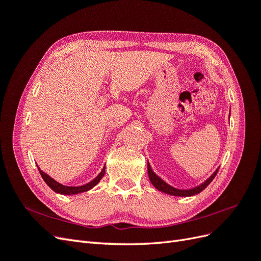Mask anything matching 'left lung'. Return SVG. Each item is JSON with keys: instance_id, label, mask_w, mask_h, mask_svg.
Segmentation results:
<instances>
[{"instance_id": "1", "label": "left lung", "mask_w": 261, "mask_h": 261, "mask_svg": "<svg viewBox=\"0 0 261 261\" xmlns=\"http://www.w3.org/2000/svg\"><path fill=\"white\" fill-rule=\"evenodd\" d=\"M219 169L216 170V172L213 173V174L206 180L203 181L202 184H200L199 186L191 188V189H177L172 187L171 185H169L168 183H165L163 179H161L159 176H158L155 173L151 170V167H150V164L148 163V175H149V179L151 181L152 185L156 188L159 189V191L165 193V194H169V195H173V196H180V197H187V196H193L196 194H199L200 192H202L204 188H206L211 181L212 179L216 177L217 173H218Z\"/></svg>"}]
</instances>
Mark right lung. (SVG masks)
<instances>
[{
  "instance_id": "1",
  "label": "right lung",
  "mask_w": 261,
  "mask_h": 261,
  "mask_svg": "<svg viewBox=\"0 0 261 261\" xmlns=\"http://www.w3.org/2000/svg\"><path fill=\"white\" fill-rule=\"evenodd\" d=\"M38 170H39V172H40V174H41L43 180L45 181L46 184H48V186L51 189H53L55 193L63 194V195H75V194H78V193L89 191V189H91L93 186H96L99 183L100 179L103 177L105 172H106V168H103V169H102V171L100 172V174L96 178L92 179L91 181H89V183H87L85 185H82V186H65V185H62V184L58 183L57 180L53 179L52 177H50L48 174H46V173H44L39 168H38Z\"/></svg>"
}]
</instances>
